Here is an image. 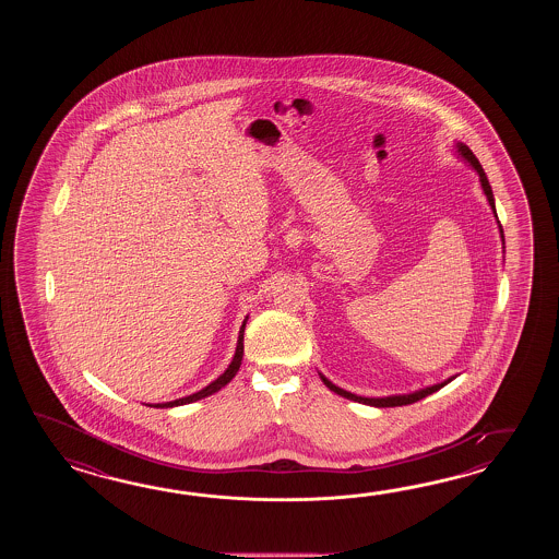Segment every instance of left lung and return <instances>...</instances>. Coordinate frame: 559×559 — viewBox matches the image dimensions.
I'll return each instance as SVG.
<instances>
[{
  "mask_svg": "<svg viewBox=\"0 0 559 559\" xmlns=\"http://www.w3.org/2000/svg\"><path fill=\"white\" fill-rule=\"evenodd\" d=\"M455 147V154L460 155L462 159H464L467 166H472V169H475V174L479 176V183H481V190L486 193L487 202H489V207H491V212H493V217H496V222H498L499 227V238H501V243H503V248H506V241H503V229L499 226L498 214H496V200H493V191H491V186H489V181H487L486 171H484V167L481 164L477 162V157L472 154V150L464 145L462 142L455 143L453 145ZM321 381L332 390V392L337 393V395H342V397H347V400H352V402H359V404L373 405V407H397V405H409L414 404V402H419V400H424V397H428L433 392H438L441 390L443 385H448L450 381L455 380V376L453 378H448L445 381H441V383H433V385H428V388H421V390H416V392L412 393H397V395H385V397H364V395H356V393L345 392L342 388H337L335 383L328 380L323 373H320Z\"/></svg>",
  "mask_w": 559,
  "mask_h": 559,
  "instance_id": "8db88e82",
  "label": "left lung"
}]
</instances>
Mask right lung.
<instances>
[{
    "mask_svg": "<svg viewBox=\"0 0 559 559\" xmlns=\"http://www.w3.org/2000/svg\"><path fill=\"white\" fill-rule=\"evenodd\" d=\"M246 321H248V318L243 320L241 328H239L238 347H236L234 359H231V364L227 366L226 371H224V373H222L217 380L212 381L210 385H205V388L200 390V392L191 393V395H186V397H179V400H174V402H166V404L150 405V407H176V405L193 404V402L203 400V397H207V395H212V393L219 392L222 388H226L227 383L236 378L239 366H241V357H243V330H246Z\"/></svg>",
    "mask_w": 559,
    "mask_h": 559,
    "instance_id": "add662e5",
    "label": "right lung"
}]
</instances>
